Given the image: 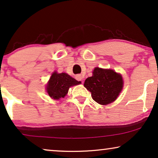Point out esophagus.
I'll return each instance as SVG.
<instances>
[{
	"label": "esophagus",
	"mask_w": 158,
	"mask_h": 158,
	"mask_svg": "<svg viewBox=\"0 0 158 158\" xmlns=\"http://www.w3.org/2000/svg\"><path fill=\"white\" fill-rule=\"evenodd\" d=\"M76 77V79H77V81H81V82L83 81V77L81 75H76V77Z\"/></svg>",
	"instance_id": "obj_1"
}]
</instances>
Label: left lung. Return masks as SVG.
I'll use <instances>...</instances> for the list:
<instances>
[{
	"label": "left lung",
	"instance_id": "obj_1",
	"mask_svg": "<svg viewBox=\"0 0 158 158\" xmlns=\"http://www.w3.org/2000/svg\"><path fill=\"white\" fill-rule=\"evenodd\" d=\"M84 86L91 93L94 100L99 104L107 105L117 98L123 87L120 74L113 70L96 68L91 77H88Z\"/></svg>",
	"mask_w": 158,
	"mask_h": 158
}]
</instances>
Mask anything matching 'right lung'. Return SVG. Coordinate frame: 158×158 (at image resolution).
<instances>
[{
	"label": "right lung",
	"instance_id": "right-lung-1",
	"mask_svg": "<svg viewBox=\"0 0 158 158\" xmlns=\"http://www.w3.org/2000/svg\"><path fill=\"white\" fill-rule=\"evenodd\" d=\"M81 83V81H76L67 73L55 72L49 78L47 90L51 98L58 100L65 96L70 86L78 85Z\"/></svg>",
	"mask_w": 158,
	"mask_h": 158
}]
</instances>
